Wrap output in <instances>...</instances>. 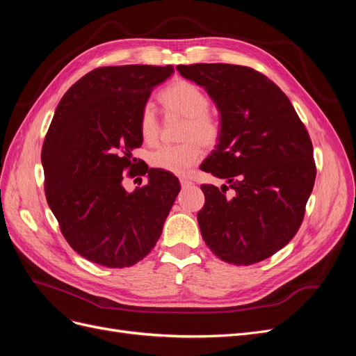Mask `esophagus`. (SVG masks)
Instances as JSON below:
<instances>
[{"mask_svg":"<svg viewBox=\"0 0 356 356\" xmlns=\"http://www.w3.org/2000/svg\"><path fill=\"white\" fill-rule=\"evenodd\" d=\"M179 182H181L182 187H188V186L193 184V182L188 178H179Z\"/></svg>","mask_w":356,"mask_h":356,"instance_id":"obj_1","label":"esophagus"}]
</instances>
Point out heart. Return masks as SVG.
Masks as SVG:
<instances>
[{
	"label": "heart",
	"mask_w": 356,
	"mask_h": 356,
	"mask_svg": "<svg viewBox=\"0 0 356 356\" xmlns=\"http://www.w3.org/2000/svg\"><path fill=\"white\" fill-rule=\"evenodd\" d=\"M165 110L186 117L181 138L187 139L178 145H161L149 154V165L174 175H187L202 157L203 145H213L220 136L217 118L208 113L209 99L199 86L179 80L160 93ZM139 134L144 143L154 144L159 136V118L154 106L145 104L139 117ZM197 138L198 143L195 141Z\"/></svg>",
	"instance_id": "obj_1"
}]
</instances>
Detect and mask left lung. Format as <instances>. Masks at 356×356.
I'll use <instances>...</instances> for the list:
<instances>
[{"label":"left lung","mask_w":356,"mask_h":356,"mask_svg":"<svg viewBox=\"0 0 356 356\" xmlns=\"http://www.w3.org/2000/svg\"><path fill=\"white\" fill-rule=\"evenodd\" d=\"M177 68L208 92L220 113L217 145L200 169L225 184L200 187L202 238L225 263L263 261L294 238L314 190L316 168L306 127L288 96L252 68Z\"/></svg>","instance_id":"left-lung-1"}]
</instances>
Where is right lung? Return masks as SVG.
Here are the masks:
<instances>
[{"mask_svg": "<svg viewBox=\"0 0 356 356\" xmlns=\"http://www.w3.org/2000/svg\"><path fill=\"white\" fill-rule=\"evenodd\" d=\"M172 74V65L96 68L71 86L53 115L41 152L46 199L67 242L92 263L115 268L143 260L178 196V178L159 169H148L144 187H123V170L135 168L132 153L144 141L141 111Z\"/></svg>", "mask_w": 356, "mask_h": 356, "instance_id": "right-lung-1", "label": "right lung"}]
</instances>
